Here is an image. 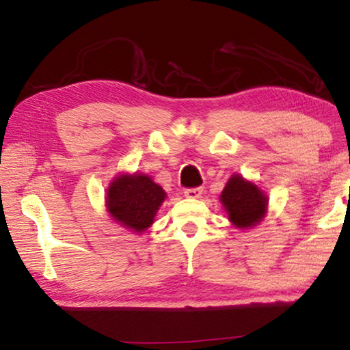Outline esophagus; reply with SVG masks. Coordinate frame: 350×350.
<instances>
[{
  "mask_svg": "<svg viewBox=\"0 0 350 350\" xmlns=\"http://www.w3.org/2000/svg\"><path fill=\"white\" fill-rule=\"evenodd\" d=\"M185 197L187 198H200L203 194V189L202 188H191V189H185Z\"/></svg>",
  "mask_w": 350,
  "mask_h": 350,
  "instance_id": "34e87169",
  "label": "esophagus"
}]
</instances>
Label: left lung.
<instances>
[{"label":"left lung","mask_w":350,"mask_h":350,"mask_svg":"<svg viewBox=\"0 0 350 350\" xmlns=\"http://www.w3.org/2000/svg\"><path fill=\"white\" fill-rule=\"evenodd\" d=\"M220 202L229 221L238 229H252L264 220L269 209V197L241 174H232L220 194Z\"/></svg>","instance_id":"1"}]
</instances>
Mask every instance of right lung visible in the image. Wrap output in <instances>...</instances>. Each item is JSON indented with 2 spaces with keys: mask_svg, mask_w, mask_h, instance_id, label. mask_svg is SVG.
I'll return each mask as SVG.
<instances>
[{
  "mask_svg": "<svg viewBox=\"0 0 350 350\" xmlns=\"http://www.w3.org/2000/svg\"><path fill=\"white\" fill-rule=\"evenodd\" d=\"M165 198V191L150 176L121 173L113 177L106 189V211L121 228L139 235L154 223Z\"/></svg>",
  "mask_w": 350,
  "mask_h": 350,
  "instance_id": "right-lung-1",
  "label": "right lung"
}]
</instances>
